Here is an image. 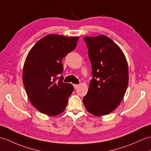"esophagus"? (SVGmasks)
Masks as SVG:
<instances>
[{"label":"esophagus","mask_w":151,"mask_h":151,"mask_svg":"<svg viewBox=\"0 0 151 151\" xmlns=\"http://www.w3.org/2000/svg\"><path fill=\"white\" fill-rule=\"evenodd\" d=\"M73 86H74L75 89H76V88H78V87H79V85H78V84H74V85H73Z\"/></svg>","instance_id":"34e87169"}]
</instances>
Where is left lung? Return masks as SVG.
Wrapping results in <instances>:
<instances>
[{"mask_svg":"<svg viewBox=\"0 0 151 151\" xmlns=\"http://www.w3.org/2000/svg\"><path fill=\"white\" fill-rule=\"evenodd\" d=\"M83 40L93 76L83 104L89 113L101 116L114 111L125 95L129 82L127 60L120 47L106 35Z\"/></svg>","mask_w":151,"mask_h":151,"instance_id":"obj_1","label":"left lung"}]
</instances>
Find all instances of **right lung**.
<instances>
[{
  "mask_svg": "<svg viewBox=\"0 0 151 151\" xmlns=\"http://www.w3.org/2000/svg\"><path fill=\"white\" fill-rule=\"evenodd\" d=\"M78 37L48 35L34 45L24 62L22 80L28 99L41 113L56 116L65 110L74 90L63 82L62 60L76 47ZM58 79V81L57 80Z\"/></svg>",
  "mask_w": 151,
  "mask_h": 151,
  "instance_id": "add662e5",
  "label": "right lung"
}]
</instances>
